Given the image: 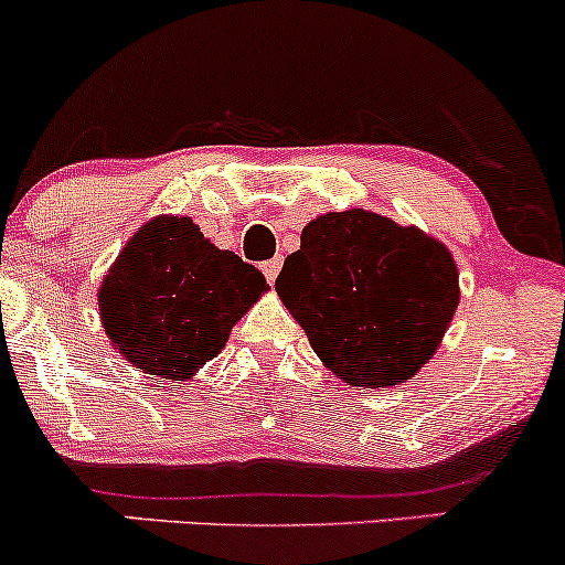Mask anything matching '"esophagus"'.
I'll return each mask as SVG.
<instances>
[{
  "label": "esophagus",
  "mask_w": 565,
  "mask_h": 565,
  "mask_svg": "<svg viewBox=\"0 0 565 565\" xmlns=\"http://www.w3.org/2000/svg\"><path fill=\"white\" fill-rule=\"evenodd\" d=\"M280 269H282V258H271V260H266V264H264V275H266V280L275 282V280H277V275H280Z\"/></svg>",
  "instance_id": "obj_1"
}]
</instances>
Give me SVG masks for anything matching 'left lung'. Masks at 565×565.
Segmentation results:
<instances>
[{
  "label": "left lung",
  "instance_id": "8db88e82",
  "mask_svg": "<svg viewBox=\"0 0 565 565\" xmlns=\"http://www.w3.org/2000/svg\"><path fill=\"white\" fill-rule=\"evenodd\" d=\"M275 288L326 367L367 388L416 375L459 305L446 244L364 209L307 223Z\"/></svg>",
  "mask_w": 565,
  "mask_h": 565
}]
</instances>
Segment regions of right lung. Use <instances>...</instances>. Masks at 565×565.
Returning <instances> with one entry per match:
<instances>
[{"instance_id":"1","label":"right lung","mask_w":565,"mask_h":565,"mask_svg":"<svg viewBox=\"0 0 565 565\" xmlns=\"http://www.w3.org/2000/svg\"><path fill=\"white\" fill-rule=\"evenodd\" d=\"M266 288L253 264L203 239L190 217H154L125 244L97 301L110 345L132 367L184 381L223 351Z\"/></svg>"}]
</instances>
